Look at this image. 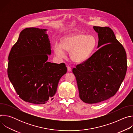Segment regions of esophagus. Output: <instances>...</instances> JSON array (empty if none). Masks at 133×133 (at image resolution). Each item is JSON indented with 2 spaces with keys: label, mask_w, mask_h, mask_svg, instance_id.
Listing matches in <instances>:
<instances>
[{
  "label": "esophagus",
  "mask_w": 133,
  "mask_h": 133,
  "mask_svg": "<svg viewBox=\"0 0 133 133\" xmlns=\"http://www.w3.org/2000/svg\"><path fill=\"white\" fill-rule=\"evenodd\" d=\"M67 70H68V71H71V67H70V66H67Z\"/></svg>",
  "instance_id": "obj_1"
}]
</instances>
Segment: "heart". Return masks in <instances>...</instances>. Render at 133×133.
I'll return each instance as SVG.
<instances>
[{
	"label": "heart",
	"mask_w": 133,
	"mask_h": 133,
	"mask_svg": "<svg viewBox=\"0 0 133 133\" xmlns=\"http://www.w3.org/2000/svg\"><path fill=\"white\" fill-rule=\"evenodd\" d=\"M97 41L92 35L78 33L67 36L63 39L61 45L57 44L54 47L55 53L59 57H64L65 51L70 52L71 59L81 63L88 59L95 49Z\"/></svg>",
	"instance_id": "b5f03b06"
}]
</instances>
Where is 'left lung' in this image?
Returning a JSON list of instances; mask_svg holds the SVG:
<instances>
[{"label": "left lung", "mask_w": 133, "mask_h": 133, "mask_svg": "<svg viewBox=\"0 0 133 133\" xmlns=\"http://www.w3.org/2000/svg\"><path fill=\"white\" fill-rule=\"evenodd\" d=\"M98 35L99 49L72 68L81 99L95 104L114 96L124 81L127 68L123 46L108 27L94 26Z\"/></svg>", "instance_id": "left-lung-1"}]
</instances>
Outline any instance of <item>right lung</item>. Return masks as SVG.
Here are the masks:
<instances>
[{"label":"right lung","instance_id":"right-lung-1","mask_svg":"<svg viewBox=\"0 0 133 133\" xmlns=\"http://www.w3.org/2000/svg\"><path fill=\"white\" fill-rule=\"evenodd\" d=\"M46 29L27 28L21 31L8 56L7 72L17 94L23 101L42 105L54 99L65 64L48 62L51 54Z\"/></svg>","mask_w":133,"mask_h":133}]
</instances>
